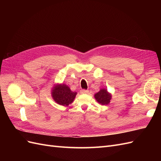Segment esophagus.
<instances>
[{
  "label": "esophagus",
  "mask_w": 161,
  "mask_h": 161,
  "mask_svg": "<svg viewBox=\"0 0 161 161\" xmlns=\"http://www.w3.org/2000/svg\"><path fill=\"white\" fill-rule=\"evenodd\" d=\"M80 92H81V93H85V94H86V93H88V92H89V91L88 90H86V89H82L80 91Z\"/></svg>",
  "instance_id": "obj_1"
}]
</instances>
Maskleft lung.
Wrapping results in <instances>:
<instances>
[{
    "label": "left lung",
    "instance_id": "obj_1",
    "mask_svg": "<svg viewBox=\"0 0 161 161\" xmlns=\"http://www.w3.org/2000/svg\"><path fill=\"white\" fill-rule=\"evenodd\" d=\"M95 99L101 105H108L111 99V95L106 89H102L95 95Z\"/></svg>",
    "mask_w": 161,
    "mask_h": 161
}]
</instances>
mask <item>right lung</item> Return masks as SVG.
Masks as SVG:
<instances>
[{"label": "right lung", "instance_id": "1", "mask_svg": "<svg viewBox=\"0 0 161 161\" xmlns=\"http://www.w3.org/2000/svg\"><path fill=\"white\" fill-rule=\"evenodd\" d=\"M76 95V92H72L67 85H58L53 87L52 92L53 99L57 103L63 106H68L74 101Z\"/></svg>", "mask_w": 161, "mask_h": 161}]
</instances>
